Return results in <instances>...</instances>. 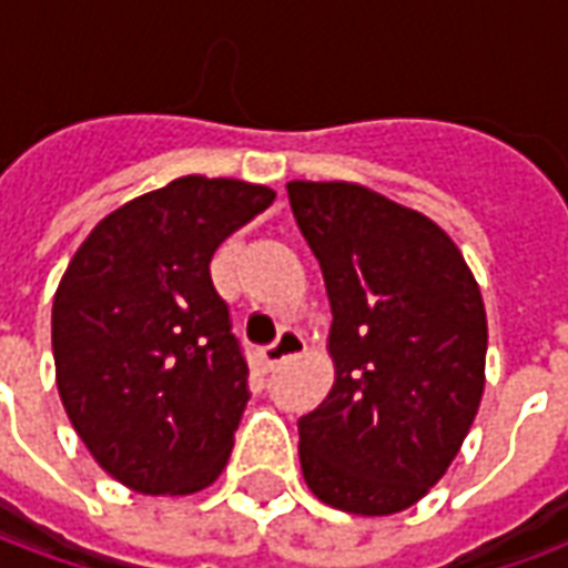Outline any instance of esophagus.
I'll return each mask as SVG.
<instances>
[{
  "label": "esophagus",
  "mask_w": 568,
  "mask_h": 568,
  "mask_svg": "<svg viewBox=\"0 0 568 568\" xmlns=\"http://www.w3.org/2000/svg\"><path fill=\"white\" fill-rule=\"evenodd\" d=\"M304 349H307L304 334L295 332V328H285V332L276 337V344L264 346V349H261V362H264L267 368H276V365H283L285 358L301 356Z\"/></svg>",
  "instance_id": "1"
}]
</instances>
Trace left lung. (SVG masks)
I'll use <instances>...</instances> for the list:
<instances>
[{
  "mask_svg": "<svg viewBox=\"0 0 568 568\" xmlns=\"http://www.w3.org/2000/svg\"><path fill=\"white\" fill-rule=\"evenodd\" d=\"M332 301L334 386L297 419L301 471L337 511L386 517L438 484L475 423L487 310L444 227L356 182H288Z\"/></svg>",
  "mask_w": 568,
  "mask_h": 568,
  "instance_id": "obj_1",
  "label": "left lung"
}]
</instances>
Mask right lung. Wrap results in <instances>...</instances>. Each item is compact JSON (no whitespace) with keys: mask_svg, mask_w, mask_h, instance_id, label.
<instances>
[{"mask_svg":"<svg viewBox=\"0 0 568 568\" xmlns=\"http://www.w3.org/2000/svg\"><path fill=\"white\" fill-rule=\"evenodd\" d=\"M273 200L240 179H173L109 212L57 285L60 402L100 468L133 493L191 496L227 465L248 365L210 261Z\"/></svg>","mask_w":568,"mask_h":568,"instance_id":"add662e5","label":"right lung"}]
</instances>
